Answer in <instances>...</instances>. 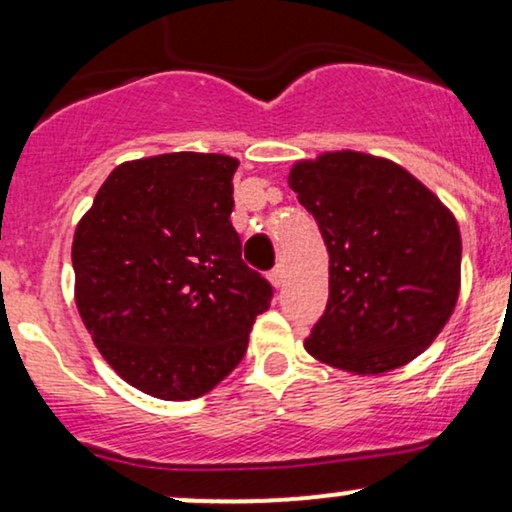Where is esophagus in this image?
I'll return each mask as SVG.
<instances>
[{
    "label": "esophagus",
    "mask_w": 512,
    "mask_h": 512,
    "mask_svg": "<svg viewBox=\"0 0 512 512\" xmlns=\"http://www.w3.org/2000/svg\"><path fill=\"white\" fill-rule=\"evenodd\" d=\"M267 279H269V284H272V286H274V289H279V286H281V284H284V269H281V267H276V269H272V272H269V276H267Z\"/></svg>",
    "instance_id": "obj_1"
}]
</instances>
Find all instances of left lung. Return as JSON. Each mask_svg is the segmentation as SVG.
Instances as JSON below:
<instances>
[{"label":"left lung","instance_id":"obj_1","mask_svg":"<svg viewBox=\"0 0 512 512\" xmlns=\"http://www.w3.org/2000/svg\"><path fill=\"white\" fill-rule=\"evenodd\" d=\"M289 185L330 252L327 310L305 351L354 375L424 354L460 298L452 211L399 163L351 149L296 161Z\"/></svg>","mask_w":512,"mask_h":512}]
</instances>
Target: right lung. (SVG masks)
I'll return each mask as SVG.
<instances>
[{"label":"right lung","mask_w":512,"mask_h":512,"mask_svg":"<svg viewBox=\"0 0 512 512\" xmlns=\"http://www.w3.org/2000/svg\"><path fill=\"white\" fill-rule=\"evenodd\" d=\"M236 168L197 151L125 161L76 223V310L108 366L151 397L214 390L272 301L231 226Z\"/></svg>","instance_id":"obj_1"}]
</instances>
